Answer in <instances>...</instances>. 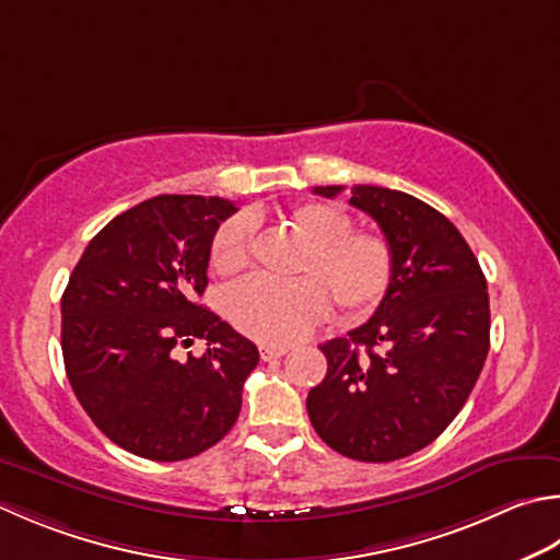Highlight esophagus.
I'll list each match as a JSON object with an SVG mask.
<instances>
[{"label":"esophagus","mask_w":560,"mask_h":560,"mask_svg":"<svg viewBox=\"0 0 560 560\" xmlns=\"http://www.w3.org/2000/svg\"><path fill=\"white\" fill-rule=\"evenodd\" d=\"M289 352L287 345H261L259 347V354L265 361H271V359H279Z\"/></svg>","instance_id":"1"}]
</instances>
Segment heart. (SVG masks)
Wrapping results in <instances>:
<instances>
[{
	"instance_id": "heart-1",
	"label": "heart",
	"mask_w": 560,
	"mask_h": 560,
	"mask_svg": "<svg viewBox=\"0 0 560 560\" xmlns=\"http://www.w3.org/2000/svg\"><path fill=\"white\" fill-rule=\"evenodd\" d=\"M281 223L301 240L289 267L291 281H247L228 293L225 315L257 342L283 345L325 320L337 305L345 323L364 320L390 291L396 255L376 230L352 228V215L335 203L308 201L281 213ZM252 221L235 215L215 230L211 265L221 277H237L249 265Z\"/></svg>"
}]
</instances>
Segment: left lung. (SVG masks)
<instances>
[{
    "mask_svg": "<svg viewBox=\"0 0 560 560\" xmlns=\"http://www.w3.org/2000/svg\"><path fill=\"white\" fill-rule=\"evenodd\" d=\"M345 186H315L332 199ZM396 255L371 320L320 345L323 383L305 408L320 440L354 462L386 464L432 444L464 408L490 347L488 283L456 225L415 196L352 186Z\"/></svg>",
    "mask_w": 560,
    "mask_h": 560,
    "instance_id": "8db88e82",
    "label": "left lung"
}]
</instances>
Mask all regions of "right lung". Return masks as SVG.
Wrapping results in <instances>:
<instances>
[{"instance_id": "obj_1", "label": "right lung", "mask_w": 560, "mask_h": 560, "mask_svg": "<svg viewBox=\"0 0 560 560\" xmlns=\"http://www.w3.org/2000/svg\"><path fill=\"white\" fill-rule=\"evenodd\" d=\"M237 211L218 196L164 194L116 215L82 252L62 293V359L77 400L108 440L182 462L233 430L259 352L196 303L211 240ZM194 336L201 358L176 357Z\"/></svg>"}]
</instances>
